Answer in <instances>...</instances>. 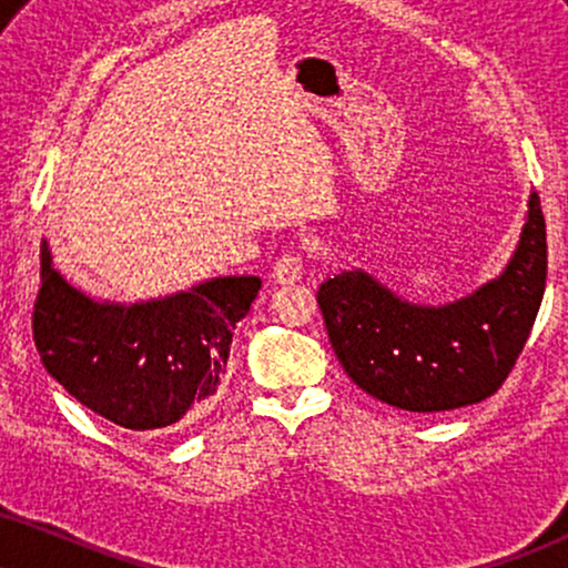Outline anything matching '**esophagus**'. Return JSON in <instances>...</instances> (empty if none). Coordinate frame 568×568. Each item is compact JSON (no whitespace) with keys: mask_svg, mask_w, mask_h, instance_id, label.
<instances>
[{"mask_svg":"<svg viewBox=\"0 0 568 568\" xmlns=\"http://www.w3.org/2000/svg\"><path fill=\"white\" fill-rule=\"evenodd\" d=\"M303 276V255L300 252H286L273 265V278H276L278 284H292L297 282V278Z\"/></svg>","mask_w":568,"mask_h":568,"instance_id":"esophagus-1","label":"esophagus"}]
</instances>
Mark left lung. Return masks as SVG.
Instances as JSON below:
<instances>
[{
  "label": "left lung",
  "instance_id": "left-lung-1",
  "mask_svg": "<svg viewBox=\"0 0 568 568\" xmlns=\"http://www.w3.org/2000/svg\"><path fill=\"white\" fill-rule=\"evenodd\" d=\"M548 276V242L537 192L506 271L455 303L413 305L361 268L318 286L334 353L376 400L439 413L487 400L527 345Z\"/></svg>",
  "mask_w": 568,
  "mask_h": 568
}]
</instances>
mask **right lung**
I'll use <instances>...</instances> for the list:
<instances>
[{
  "label": "right lung",
  "instance_id": "obj_1",
  "mask_svg": "<svg viewBox=\"0 0 568 568\" xmlns=\"http://www.w3.org/2000/svg\"><path fill=\"white\" fill-rule=\"evenodd\" d=\"M257 290V276H219L144 303L94 300L65 282L44 240L33 342L49 376L97 416L168 429L213 400Z\"/></svg>",
  "mask_w": 568,
  "mask_h": 568
}]
</instances>
